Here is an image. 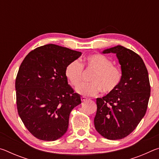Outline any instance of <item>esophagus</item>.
<instances>
[{
  "label": "esophagus",
  "mask_w": 159,
  "mask_h": 159,
  "mask_svg": "<svg viewBox=\"0 0 159 159\" xmlns=\"http://www.w3.org/2000/svg\"><path fill=\"white\" fill-rule=\"evenodd\" d=\"M85 100H87V98L85 97H81V101L82 102H85Z\"/></svg>",
  "instance_id": "1"
}]
</instances>
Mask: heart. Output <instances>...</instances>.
Returning a JSON list of instances; mask_svg holds the SVG:
<instances>
[{
  "instance_id": "heart-1",
  "label": "heart",
  "mask_w": 159,
  "mask_h": 159,
  "mask_svg": "<svg viewBox=\"0 0 159 159\" xmlns=\"http://www.w3.org/2000/svg\"><path fill=\"white\" fill-rule=\"evenodd\" d=\"M84 65L95 71L90 83H83L76 91L84 96H95L102 90L105 93L114 92L119 85L122 72L118 67L112 65L111 60L101 54H93L84 59ZM83 66L79 60H74L65 68V76L71 84L77 87L82 80Z\"/></svg>"
}]
</instances>
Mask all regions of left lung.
Wrapping results in <instances>:
<instances>
[{
  "label": "left lung",
  "mask_w": 159,
  "mask_h": 159,
  "mask_svg": "<svg viewBox=\"0 0 159 159\" xmlns=\"http://www.w3.org/2000/svg\"><path fill=\"white\" fill-rule=\"evenodd\" d=\"M102 53L116 55L122 79L114 92L97 98L94 124L96 130L108 139H120L130 134L146 114L150 97L149 75L142 59L122 45Z\"/></svg>",
  "instance_id": "obj_1"
}]
</instances>
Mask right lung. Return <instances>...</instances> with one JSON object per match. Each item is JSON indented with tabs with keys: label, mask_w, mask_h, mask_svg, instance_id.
Here are the masks:
<instances>
[{
	"label": "right lung",
	"mask_w": 159,
	"mask_h": 159,
	"mask_svg": "<svg viewBox=\"0 0 159 159\" xmlns=\"http://www.w3.org/2000/svg\"><path fill=\"white\" fill-rule=\"evenodd\" d=\"M82 53L55 44L31 51L15 80L19 116L36 138L55 141L68 129L70 113L81 103L65 76V68Z\"/></svg>",
	"instance_id": "add662e5"
}]
</instances>
